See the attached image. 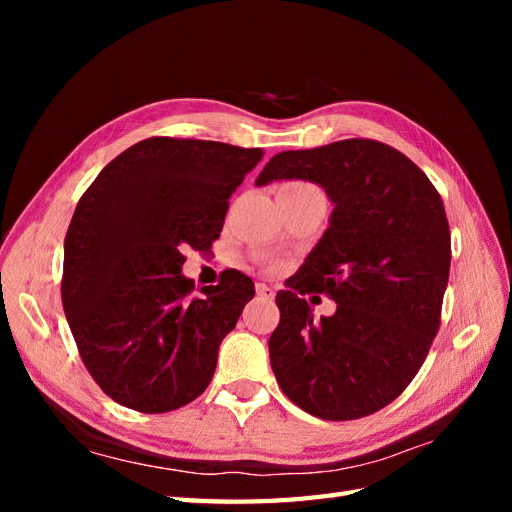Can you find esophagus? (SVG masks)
<instances>
[{
    "label": "esophagus",
    "instance_id": "esophagus-1",
    "mask_svg": "<svg viewBox=\"0 0 512 512\" xmlns=\"http://www.w3.org/2000/svg\"><path fill=\"white\" fill-rule=\"evenodd\" d=\"M256 294H258L260 299H265V301H271V299L275 297L273 288H269L267 284H258V286H256Z\"/></svg>",
    "mask_w": 512,
    "mask_h": 512
}]
</instances>
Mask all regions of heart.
Instances as JSON below:
<instances>
[{"instance_id":"heart-1","label":"heart","mask_w":512,"mask_h":512,"mask_svg":"<svg viewBox=\"0 0 512 512\" xmlns=\"http://www.w3.org/2000/svg\"><path fill=\"white\" fill-rule=\"evenodd\" d=\"M309 190H318V188L312 183H305V181H290V183L282 185L280 194H297V192H309Z\"/></svg>"}]
</instances>
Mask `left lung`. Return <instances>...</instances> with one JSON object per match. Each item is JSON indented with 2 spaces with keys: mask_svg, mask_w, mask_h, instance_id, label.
Masks as SVG:
<instances>
[{
  "mask_svg": "<svg viewBox=\"0 0 512 512\" xmlns=\"http://www.w3.org/2000/svg\"><path fill=\"white\" fill-rule=\"evenodd\" d=\"M307 179L333 200L331 226L275 297L271 367L286 397L324 421H354L389 406L425 363L438 335L451 269V228L438 190L404 153L346 138L282 151L256 183ZM338 303L314 319L303 293Z\"/></svg>",
  "mask_w": 512,
  "mask_h": 512,
  "instance_id": "left-lung-1",
  "label": "left lung"
}]
</instances>
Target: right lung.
<instances>
[{"label": "right lung", "mask_w": 512, "mask_h": 512, "mask_svg": "<svg viewBox=\"0 0 512 512\" xmlns=\"http://www.w3.org/2000/svg\"><path fill=\"white\" fill-rule=\"evenodd\" d=\"M198 138L151 136L108 162L74 209L61 303L81 359L117 404L162 414L203 393L254 282L230 269L194 292L183 250H209L228 198L262 160Z\"/></svg>", "instance_id": "right-lung-1"}]
</instances>
